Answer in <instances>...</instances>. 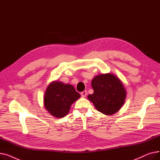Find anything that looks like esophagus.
Masks as SVG:
<instances>
[{"label":"esophagus","instance_id":"34e87169","mask_svg":"<svg viewBox=\"0 0 160 160\" xmlns=\"http://www.w3.org/2000/svg\"><path fill=\"white\" fill-rule=\"evenodd\" d=\"M87 91H82V92H81V93H80V95H81V96L82 97H86V95H87Z\"/></svg>","mask_w":160,"mask_h":160}]
</instances>
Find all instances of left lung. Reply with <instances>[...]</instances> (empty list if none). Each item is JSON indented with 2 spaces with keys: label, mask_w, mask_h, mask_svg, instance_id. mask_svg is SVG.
<instances>
[{
  "label": "left lung",
  "mask_w": 160,
  "mask_h": 160,
  "mask_svg": "<svg viewBox=\"0 0 160 160\" xmlns=\"http://www.w3.org/2000/svg\"><path fill=\"white\" fill-rule=\"evenodd\" d=\"M93 93L88 96L97 110L106 115L118 112L123 106L127 91L120 79L110 73L98 74L91 81Z\"/></svg>",
  "instance_id": "left-lung-1"
}]
</instances>
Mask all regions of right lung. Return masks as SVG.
Here are the masks:
<instances>
[{
    "label": "right lung",
    "instance_id": "obj_1",
    "mask_svg": "<svg viewBox=\"0 0 160 160\" xmlns=\"http://www.w3.org/2000/svg\"><path fill=\"white\" fill-rule=\"evenodd\" d=\"M80 97V95L71 84L53 81L45 91L44 106L51 115L62 118L69 112L71 106Z\"/></svg>",
    "mask_w": 160,
    "mask_h": 160
}]
</instances>
